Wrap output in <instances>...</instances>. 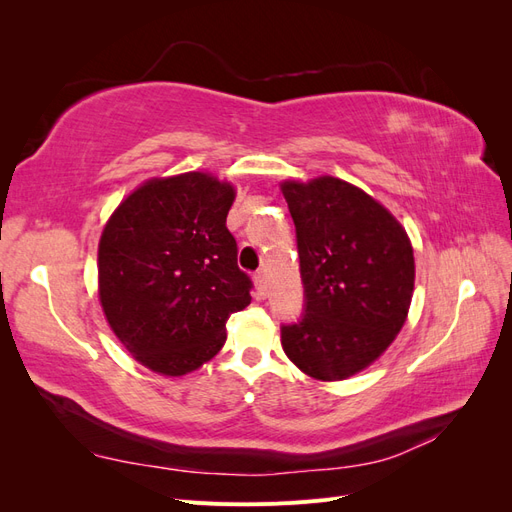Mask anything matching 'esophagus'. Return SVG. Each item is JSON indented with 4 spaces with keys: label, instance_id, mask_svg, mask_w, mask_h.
<instances>
[{
    "label": "esophagus",
    "instance_id": "34e87169",
    "mask_svg": "<svg viewBox=\"0 0 512 512\" xmlns=\"http://www.w3.org/2000/svg\"><path fill=\"white\" fill-rule=\"evenodd\" d=\"M254 286H256V297L258 299H267V282H265V273L258 271L254 275Z\"/></svg>",
    "mask_w": 512,
    "mask_h": 512
}]
</instances>
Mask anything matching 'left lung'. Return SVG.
<instances>
[{
    "label": "left lung",
    "mask_w": 512,
    "mask_h": 512,
    "mask_svg": "<svg viewBox=\"0 0 512 512\" xmlns=\"http://www.w3.org/2000/svg\"><path fill=\"white\" fill-rule=\"evenodd\" d=\"M297 226L305 316L282 327V348L305 376L346 380L374 365L408 320L414 250L374 196L322 175L280 183Z\"/></svg>",
    "instance_id": "left-lung-1"
}]
</instances>
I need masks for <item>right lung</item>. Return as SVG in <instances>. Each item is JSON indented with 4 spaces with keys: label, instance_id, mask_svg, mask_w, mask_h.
I'll return each instance as SVG.
<instances>
[{
    "label": "right lung",
    "instance_id": "obj_1",
    "mask_svg": "<svg viewBox=\"0 0 512 512\" xmlns=\"http://www.w3.org/2000/svg\"><path fill=\"white\" fill-rule=\"evenodd\" d=\"M237 190L205 170L151 177L121 200L98 243V297L134 361L179 378L226 342L252 303L226 215Z\"/></svg>",
    "mask_w": 512,
    "mask_h": 512
}]
</instances>
